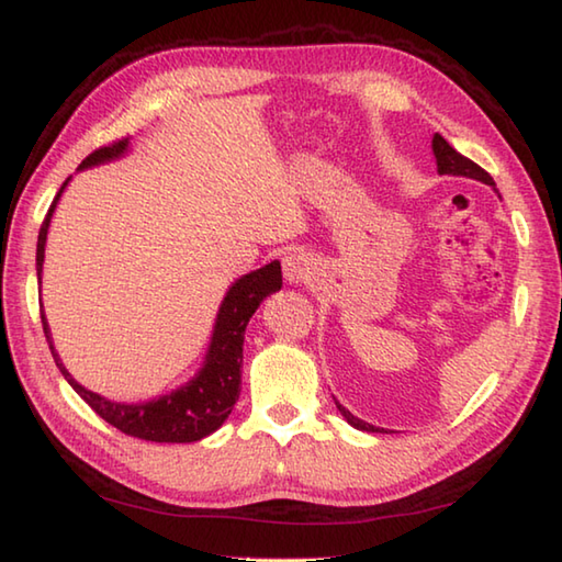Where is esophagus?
Masks as SVG:
<instances>
[{
  "mask_svg": "<svg viewBox=\"0 0 562 562\" xmlns=\"http://www.w3.org/2000/svg\"><path fill=\"white\" fill-rule=\"evenodd\" d=\"M313 273V259L301 249H293L283 257V279L289 283H303Z\"/></svg>",
  "mask_w": 562,
  "mask_h": 562,
  "instance_id": "obj_1",
  "label": "esophagus"
}]
</instances>
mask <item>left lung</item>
I'll use <instances>...</instances> for the list:
<instances>
[{
  "label": "left lung",
  "mask_w": 562,
  "mask_h": 562,
  "mask_svg": "<svg viewBox=\"0 0 562 562\" xmlns=\"http://www.w3.org/2000/svg\"><path fill=\"white\" fill-rule=\"evenodd\" d=\"M432 156H436V164H438V173L440 176H462V178H474V181L480 183H486L494 188V178L484 171V168H480L474 161H470V158H464L462 154H458L452 149V146L442 139L440 134L432 136ZM337 411L342 413L345 420L349 423V426L357 428V430H367V432H384V428H376V426H369V423L359 420L357 416H352L340 401H335Z\"/></svg>",
  "instance_id": "left-lung-1"
}]
</instances>
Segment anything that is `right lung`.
<instances>
[{
	"mask_svg": "<svg viewBox=\"0 0 562 562\" xmlns=\"http://www.w3.org/2000/svg\"><path fill=\"white\" fill-rule=\"evenodd\" d=\"M126 151H130V139L102 146V149L92 151L88 158H85V161L78 166V171L116 161V158H122ZM68 181L60 186L58 195L48 207V215L38 232V245H36L38 285H41V273H44V254H46L50 217L56 213V205ZM277 291H281L279 261H271L267 267L239 277L229 285L225 299L220 303V311L213 325V337H210L203 367L198 369V374L178 389L168 391V394H161L151 401H136V404L110 401L78 384L68 369L63 367L56 347H53L50 327L44 311H41V323H44L50 355L56 359V367L60 369V374L66 376L68 384L78 391L85 404L98 413L100 418L108 420L110 426L126 432V436L132 438H142L151 442H195V440L207 438L210 432H215L222 423L227 420L232 408H235L241 391L239 389L241 347H245L247 323L249 317L257 313L263 299ZM41 308H44V303H41Z\"/></svg>",
	"mask_w": 562,
	"mask_h": 562,
	"instance_id": "right-lung-1",
	"label": "right lung"
}]
</instances>
